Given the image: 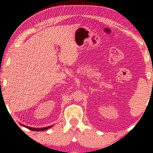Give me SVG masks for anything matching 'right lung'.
I'll return each mask as SVG.
<instances>
[{
	"mask_svg": "<svg viewBox=\"0 0 153 153\" xmlns=\"http://www.w3.org/2000/svg\"><path fill=\"white\" fill-rule=\"evenodd\" d=\"M21 125H22V126L25 127V128H28L29 129H31V130H33V131H45V130H47L48 129L51 128V127H53V126H48V127H45V128H32V127H29V126H27L25 125H24V124L22 123H20Z\"/></svg>",
	"mask_w": 153,
	"mask_h": 153,
	"instance_id": "right-lung-1",
	"label": "right lung"
}]
</instances>
